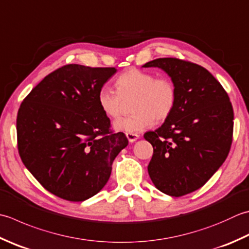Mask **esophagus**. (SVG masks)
Returning <instances> with one entry per match:
<instances>
[{"label": "esophagus", "mask_w": 249, "mask_h": 249, "mask_svg": "<svg viewBox=\"0 0 249 249\" xmlns=\"http://www.w3.org/2000/svg\"><path fill=\"white\" fill-rule=\"evenodd\" d=\"M126 137H127L129 142H135V141L139 138V135L133 133H126Z\"/></svg>", "instance_id": "obj_1"}]
</instances>
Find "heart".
Instances as JSON below:
<instances>
[{
	"label": "heart",
	"mask_w": 249,
	"mask_h": 249,
	"mask_svg": "<svg viewBox=\"0 0 249 249\" xmlns=\"http://www.w3.org/2000/svg\"><path fill=\"white\" fill-rule=\"evenodd\" d=\"M116 91L101 87L97 94L100 110L110 119H118L124 101L133 100L135 114L114 122L113 127L124 133H140L172 114L177 102V89L167 77H157L153 73L130 68L115 80Z\"/></svg>",
	"instance_id": "obj_1"
}]
</instances>
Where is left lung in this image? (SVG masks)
Listing matches in <instances>:
<instances>
[{
	"mask_svg": "<svg viewBox=\"0 0 249 249\" xmlns=\"http://www.w3.org/2000/svg\"><path fill=\"white\" fill-rule=\"evenodd\" d=\"M177 89L174 111L144 134L153 147L148 172L157 189L182 196L205 184L225 162L232 143L233 108L227 91L205 68L177 58H158Z\"/></svg>",
	"mask_w": 249,
	"mask_h": 249,
	"instance_id": "8db88e82",
	"label": "left lung"
}]
</instances>
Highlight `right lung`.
Here are the masks:
<instances>
[{"label":"right lung","mask_w":249,"mask_h":249,"mask_svg":"<svg viewBox=\"0 0 249 249\" xmlns=\"http://www.w3.org/2000/svg\"><path fill=\"white\" fill-rule=\"evenodd\" d=\"M115 68L63 66L44 77L18 110L22 163L47 191L67 201L94 196L108 182L112 163L128 144L112 133L97 102Z\"/></svg>","instance_id":"add662e5"}]
</instances>
